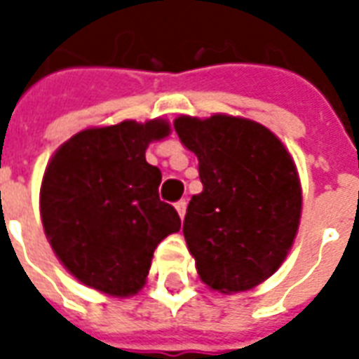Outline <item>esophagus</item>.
Returning a JSON list of instances; mask_svg holds the SVG:
<instances>
[{"instance_id":"obj_1","label":"esophagus","mask_w":359,"mask_h":359,"mask_svg":"<svg viewBox=\"0 0 359 359\" xmlns=\"http://www.w3.org/2000/svg\"><path fill=\"white\" fill-rule=\"evenodd\" d=\"M175 208L179 211L180 219H184V215H187V200H179V202L175 203Z\"/></svg>"}]
</instances>
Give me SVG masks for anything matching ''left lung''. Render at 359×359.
Masks as SVG:
<instances>
[{"label": "left lung", "mask_w": 359, "mask_h": 359, "mask_svg": "<svg viewBox=\"0 0 359 359\" xmlns=\"http://www.w3.org/2000/svg\"><path fill=\"white\" fill-rule=\"evenodd\" d=\"M175 130L198 156L203 187L182 226L198 275L223 294L254 288L278 269L298 231L302 192L292 157L248 118L179 117Z\"/></svg>", "instance_id": "8db88e82"}]
</instances>
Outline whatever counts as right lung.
Masks as SVG:
<instances>
[{
  "label": "right lung",
  "mask_w": 359,
  "mask_h": 359,
  "mask_svg": "<svg viewBox=\"0 0 359 359\" xmlns=\"http://www.w3.org/2000/svg\"><path fill=\"white\" fill-rule=\"evenodd\" d=\"M165 121L88 128L51 157L40 190L46 236L61 264L84 285L113 296L138 292L154 250L180 229L159 200L161 171L146 161Z\"/></svg>",
  "instance_id": "right-lung-1"
}]
</instances>
